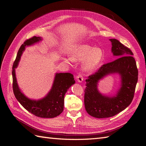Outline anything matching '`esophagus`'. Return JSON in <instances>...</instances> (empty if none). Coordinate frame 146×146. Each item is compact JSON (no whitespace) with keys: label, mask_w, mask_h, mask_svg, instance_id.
<instances>
[{"label":"esophagus","mask_w":146,"mask_h":146,"mask_svg":"<svg viewBox=\"0 0 146 146\" xmlns=\"http://www.w3.org/2000/svg\"><path fill=\"white\" fill-rule=\"evenodd\" d=\"M76 78H77L78 82H79V83H82L83 80V77L82 74H78V76L76 77Z\"/></svg>","instance_id":"1"}]
</instances>
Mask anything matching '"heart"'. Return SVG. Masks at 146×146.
I'll return each instance as SVG.
<instances>
[{
  "instance_id": "1",
  "label": "heart",
  "mask_w": 146,
  "mask_h": 146,
  "mask_svg": "<svg viewBox=\"0 0 146 146\" xmlns=\"http://www.w3.org/2000/svg\"><path fill=\"white\" fill-rule=\"evenodd\" d=\"M72 56H69L68 60L70 63L75 61L83 60L82 68L86 72L94 70L102 60L104 52L100 47H94L88 44H80L74 47L72 51Z\"/></svg>"
}]
</instances>
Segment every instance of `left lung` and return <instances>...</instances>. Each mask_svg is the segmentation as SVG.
<instances>
[{"label": "left lung", "mask_w": 146, "mask_h": 146, "mask_svg": "<svg viewBox=\"0 0 146 146\" xmlns=\"http://www.w3.org/2000/svg\"><path fill=\"white\" fill-rule=\"evenodd\" d=\"M111 52L116 60L102 66L99 69L86 80L84 103L87 113L96 118L115 116L124 110L133 99L138 82V71L130 48L116 39H110ZM117 73L121 83L117 94L113 96L102 94L98 90L99 81L106 76Z\"/></svg>", "instance_id": "left-lung-1"}]
</instances>
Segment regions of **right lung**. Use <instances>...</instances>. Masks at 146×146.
Instances as JSON below:
<instances>
[{
	"mask_svg": "<svg viewBox=\"0 0 146 146\" xmlns=\"http://www.w3.org/2000/svg\"><path fill=\"white\" fill-rule=\"evenodd\" d=\"M41 37L33 36L26 40L17 52L13 66V90L15 98L21 105L35 116L44 118H54L63 112L66 92L76 83L74 76L70 73H56L50 91L43 98L33 100L28 98L21 91L17 82L15 69L19 64L21 57L26 47L34 45L42 41Z\"/></svg>",
	"mask_w": 146,
	"mask_h": 146,
	"instance_id": "right-lung-1",
	"label": "right lung"
}]
</instances>
